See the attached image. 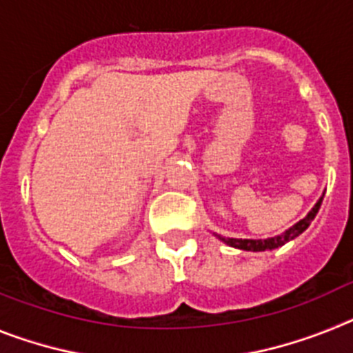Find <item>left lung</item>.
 Listing matches in <instances>:
<instances>
[{
    "instance_id": "1",
    "label": "left lung",
    "mask_w": 353,
    "mask_h": 353,
    "mask_svg": "<svg viewBox=\"0 0 353 353\" xmlns=\"http://www.w3.org/2000/svg\"><path fill=\"white\" fill-rule=\"evenodd\" d=\"M321 201H323V199H320V201L316 202V206L309 211V214L305 216V219L296 222L293 228H290L284 234L281 236H274V238H268V240H236V238H220V240L225 241V243L231 245V247H236V249L252 250V252H261V250H268V249L272 250V249H277V247H283L284 243H288V241H291L299 234H302V232L309 228L311 220L316 216L318 210H320Z\"/></svg>"
}]
</instances>
